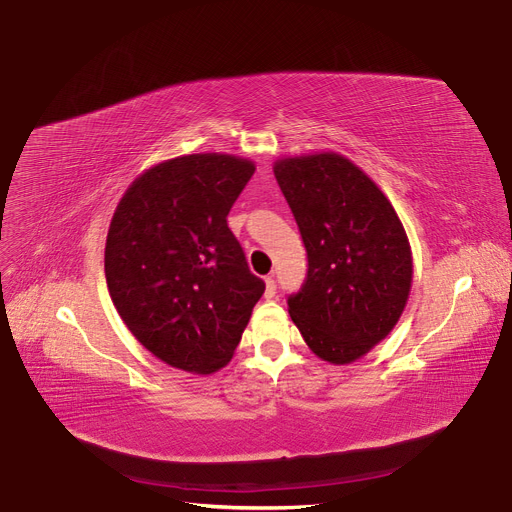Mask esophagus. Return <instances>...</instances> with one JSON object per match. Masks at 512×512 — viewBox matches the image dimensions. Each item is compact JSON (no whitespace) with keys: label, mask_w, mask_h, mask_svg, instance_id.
<instances>
[{"label":"esophagus","mask_w":512,"mask_h":512,"mask_svg":"<svg viewBox=\"0 0 512 512\" xmlns=\"http://www.w3.org/2000/svg\"><path fill=\"white\" fill-rule=\"evenodd\" d=\"M276 280H274V276H267L265 278V299H272L274 294H276Z\"/></svg>","instance_id":"1"}]
</instances>
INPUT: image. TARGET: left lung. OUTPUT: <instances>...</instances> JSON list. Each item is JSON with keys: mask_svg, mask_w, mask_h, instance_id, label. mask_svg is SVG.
Returning a JSON list of instances; mask_svg holds the SVG:
<instances>
[{"mask_svg": "<svg viewBox=\"0 0 512 512\" xmlns=\"http://www.w3.org/2000/svg\"><path fill=\"white\" fill-rule=\"evenodd\" d=\"M307 251L288 313L311 351L344 365L390 334L407 305L413 261L398 215L375 182L336 153L274 166Z\"/></svg>", "mask_w": 512, "mask_h": 512, "instance_id": "left-lung-1", "label": "left lung"}]
</instances>
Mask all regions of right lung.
I'll list each match as a JSON object with an SVG mask.
<instances>
[{
  "mask_svg": "<svg viewBox=\"0 0 512 512\" xmlns=\"http://www.w3.org/2000/svg\"><path fill=\"white\" fill-rule=\"evenodd\" d=\"M253 174L232 155L176 157L134 180L114 213L107 288L132 336L172 367H224L265 290L226 220Z\"/></svg>",
  "mask_w": 512,
  "mask_h": 512,
  "instance_id": "obj_1",
  "label": "right lung"
}]
</instances>
